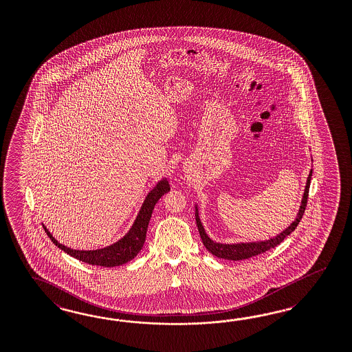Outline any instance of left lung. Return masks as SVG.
Segmentation results:
<instances>
[{"instance_id": "1", "label": "left lung", "mask_w": 352, "mask_h": 352, "mask_svg": "<svg viewBox=\"0 0 352 352\" xmlns=\"http://www.w3.org/2000/svg\"><path fill=\"white\" fill-rule=\"evenodd\" d=\"M311 177H312V169L309 170V177H307L306 187H305V192H303V196H302V201H300L298 213L296 215V219L285 230H283L280 234L271 237V239H268V240L252 241V243H236V244H222V243L214 241L208 236L205 228H204L201 219H200V214H199V206L196 204L195 205V210H196L195 217H196V224H197V228H199V232H200V236H201L204 245L213 256H218V258H223V259H228V261L248 259V258L262 254V253H265L267 250H270V249L278 245L280 243L284 241V239L287 236H289L297 228V226H298L302 217H303V213L306 210V205H307Z\"/></svg>"}]
</instances>
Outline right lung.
Returning <instances> with one entry per match:
<instances>
[{"instance_id": "1", "label": "right lung", "mask_w": 352, "mask_h": 352, "mask_svg": "<svg viewBox=\"0 0 352 352\" xmlns=\"http://www.w3.org/2000/svg\"><path fill=\"white\" fill-rule=\"evenodd\" d=\"M169 191H170V186H169V182L166 178H162L161 181L157 182L156 186L146 196L144 201L140 206L138 215L126 234L124 237H121L116 243H113L112 245L106 246L102 249H96V250L71 249L68 246L60 244L45 226H43V230L55 245L58 246L59 249H62L67 254L74 256L81 262H85V263L93 265V266H121L129 261H131L133 258H135L140 252V249L143 248L153 208L160 200L161 196Z\"/></svg>"}]
</instances>
